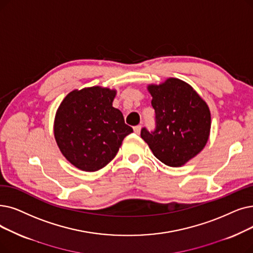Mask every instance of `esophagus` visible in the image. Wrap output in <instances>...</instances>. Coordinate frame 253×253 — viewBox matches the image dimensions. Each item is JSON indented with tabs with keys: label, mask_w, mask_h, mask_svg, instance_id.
I'll return each instance as SVG.
<instances>
[{
	"label": "esophagus",
	"mask_w": 253,
	"mask_h": 253,
	"mask_svg": "<svg viewBox=\"0 0 253 253\" xmlns=\"http://www.w3.org/2000/svg\"><path fill=\"white\" fill-rule=\"evenodd\" d=\"M133 130H134V132H135L136 134H139V133H140V130H141V125L135 126V127L133 128Z\"/></svg>",
	"instance_id": "esophagus-1"
}]
</instances>
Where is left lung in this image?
Listing matches in <instances>:
<instances>
[{
    "label": "left lung",
    "mask_w": 253,
    "mask_h": 253,
    "mask_svg": "<svg viewBox=\"0 0 253 253\" xmlns=\"http://www.w3.org/2000/svg\"><path fill=\"white\" fill-rule=\"evenodd\" d=\"M156 128H142L140 136L154 156L171 168H179L195 157L210 135L211 114L193 87L179 79L149 84Z\"/></svg>",
    "instance_id": "1"
}]
</instances>
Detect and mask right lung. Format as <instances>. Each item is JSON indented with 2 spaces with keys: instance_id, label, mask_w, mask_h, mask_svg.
Instances as JSON below:
<instances>
[{
  "instance_id": "obj_1",
  "label": "right lung",
  "mask_w": 253,
  "mask_h": 253,
  "mask_svg": "<svg viewBox=\"0 0 253 253\" xmlns=\"http://www.w3.org/2000/svg\"><path fill=\"white\" fill-rule=\"evenodd\" d=\"M116 90L91 86L74 90L61 102L53 124L57 145L72 166L96 171L111 162L133 129L113 106Z\"/></svg>"
}]
</instances>
